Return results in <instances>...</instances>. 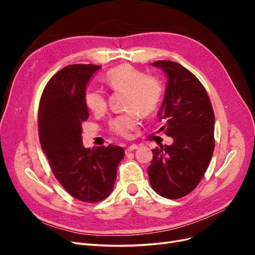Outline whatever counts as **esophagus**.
<instances>
[{
  "instance_id": "1",
  "label": "esophagus",
  "mask_w": 255,
  "mask_h": 255,
  "mask_svg": "<svg viewBox=\"0 0 255 255\" xmlns=\"http://www.w3.org/2000/svg\"><path fill=\"white\" fill-rule=\"evenodd\" d=\"M137 148H138V145H137V144H130V145H128V148H127V150H126V153H129V152H132V151L136 150Z\"/></svg>"
}]
</instances>
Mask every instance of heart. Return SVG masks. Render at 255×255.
I'll list each match as a JSON object with an SVG mask.
<instances>
[{
	"label": "heart",
	"mask_w": 255,
	"mask_h": 255,
	"mask_svg": "<svg viewBox=\"0 0 255 255\" xmlns=\"http://www.w3.org/2000/svg\"><path fill=\"white\" fill-rule=\"evenodd\" d=\"M105 83L115 91H126L128 110H133L126 115L118 116L110 123V128L116 135L128 138L139 127V117L152 115L156 111L163 97V83L155 75L145 73L130 65H120L106 73ZM84 102L87 110L96 116L106 111V97L103 91L88 88L85 92Z\"/></svg>",
	"instance_id": "1"
}]
</instances>
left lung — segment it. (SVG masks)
<instances>
[{
  "label": "left lung",
  "mask_w": 255,
  "mask_h": 255,
  "mask_svg": "<svg viewBox=\"0 0 255 255\" xmlns=\"http://www.w3.org/2000/svg\"><path fill=\"white\" fill-rule=\"evenodd\" d=\"M152 66L167 75L158 112L160 130L173 138L170 145L153 149L148 167L153 190L167 199H180L194 190L210 165L215 148V116L203 85L182 65L157 60Z\"/></svg>",
  "instance_id": "left-lung-1"
}]
</instances>
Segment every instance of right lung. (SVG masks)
<instances>
[{
	"label": "right lung",
	"mask_w": 255,
	"mask_h": 255,
	"mask_svg": "<svg viewBox=\"0 0 255 255\" xmlns=\"http://www.w3.org/2000/svg\"><path fill=\"white\" fill-rule=\"evenodd\" d=\"M96 65H71L59 70L44 87L38 111V130L52 172L69 194L96 203L113 191L117 167L125 157L121 146L84 148L82 123L89 117L84 102Z\"/></svg>",
	"instance_id": "obj_1"
}]
</instances>
